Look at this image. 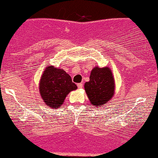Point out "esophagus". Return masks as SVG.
<instances>
[{
    "label": "esophagus",
    "instance_id": "obj_1",
    "mask_svg": "<svg viewBox=\"0 0 158 158\" xmlns=\"http://www.w3.org/2000/svg\"><path fill=\"white\" fill-rule=\"evenodd\" d=\"M77 88H83V83H77Z\"/></svg>",
    "mask_w": 158,
    "mask_h": 158
}]
</instances>
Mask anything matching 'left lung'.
Listing matches in <instances>:
<instances>
[{
	"instance_id": "left-lung-1",
	"label": "left lung",
	"mask_w": 158,
	"mask_h": 158,
	"mask_svg": "<svg viewBox=\"0 0 158 158\" xmlns=\"http://www.w3.org/2000/svg\"><path fill=\"white\" fill-rule=\"evenodd\" d=\"M84 88L93 106H103L114 94L115 84L111 70L108 67H95L90 73V81L86 82Z\"/></svg>"
}]
</instances>
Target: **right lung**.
<instances>
[{
	"instance_id": "add662e5",
	"label": "right lung",
	"mask_w": 158,
	"mask_h": 158,
	"mask_svg": "<svg viewBox=\"0 0 158 158\" xmlns=\"http://www.w3.org/2000/svg\"><path fill=\"white\" fill-rule=\"evenodd\" d=\"M71 77L62 69L47 67L40 82V96L47 106L57 109L72 90L77 89Z\"/></svg>"
}]
</instances>
